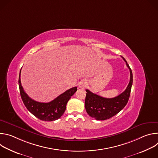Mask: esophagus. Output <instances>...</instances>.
I'll return each instance as SVG.
<instances>
[{
    "label": "esophagus",
    "instance_id": "esophagus-1",
    "mask_svg": "<svg viewBox=\"0 0 158 158\" xmlns=\"http://www.w3.org/2000/svg\"><path fill=\"white\" fill-rule=\"evenodd\" d=\"M87 84V82H86L85 80H82L79 83V88H81L83 89L85 87H86Z\"/></svg>",
    "mask_w": 158,
    "mask_h": 158
}]
</instances>
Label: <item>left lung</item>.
<instances>
[{
  "label": "left lung",
  "mask_w": 158,
  "mask_h": 158,
  "mask_svg": "<svg viewBox=\"0 0 158 158\" xmlns=\"http://www.w3.org/2000/svg\"><path fill=\"white\" fill-rule=\"evenodd\" d=\"M123 59L130 71V81L123 93L113 98H105L86 89L85 108L87 114L96 120L104 121L113 117L126 106L128 102L132 84V73L129 64L124 58Z\"/></svg>",
  "instance_id": "left-lung-1"
}]
</instances>
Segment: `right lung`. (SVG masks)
<instances>
[{
    "label": "right lung",
    "mask_w": 158,
    "mask_h": 158,
    "mask_svg": "<svg viewBox=\"0 0 158 158\" xmlns=\"http://www.w3.org/2000/svg\"><path fill=\"white\" fill-rule=\"evenodd\" d=\"M20 94L26 108L38 119L45 121H53L60 118L65 110L67 102L77 91V87H72L49 102H40L29 97L25 93L20 82V71L19 78Z\"/></svg>",
    "instance_id": "obj_1"
}]
</instances>
